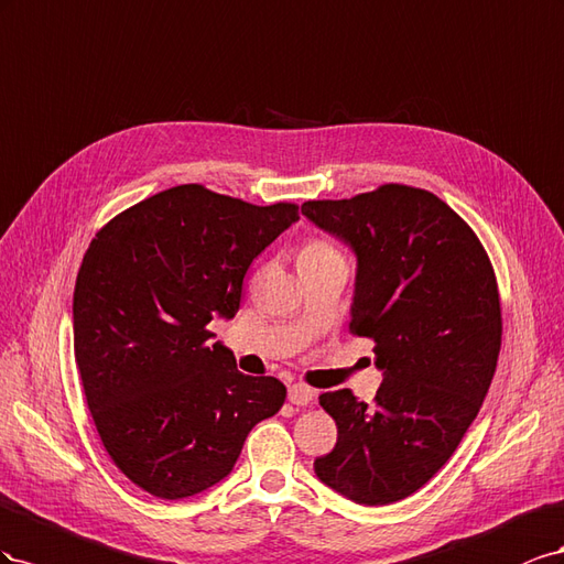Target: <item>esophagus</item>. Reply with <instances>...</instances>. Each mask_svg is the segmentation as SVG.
Returning <instances> with one entry per match:
<instances>
[{"label":"esophagus","mask_w":564,"mask_h":564,"mask_svg":"<svg viewBox=\"0 0 564 564\" xmlns=\"http://www.w3.org/2000/svg\"><path fill=\"white\" fill-rule=\"evenodd\" d=\"M314 397H316V390H312L310 384L304 382H295L288 388V399H291V404L295 406H307Z\"/></svg>","instance_id":"1"}]
</instances>
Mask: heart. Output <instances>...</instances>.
<instances>
[{
    "mask_svg": "<svg viewBox=\"0 0 564 564\" xmlns=\"http://www.w3.org/2000/svg\"><path fill=\"white\" fill-rule=\"evenodd\" d=\"M337 254H340V252H337L330 243H326V240L312 238V240H307V243H304V246L300 248L297 262H300V267H304V264H314V262L330 260V257H337Z\"/></svg>",
    "mask_w": 564,
    "mask_h": 564,
    "instance_id": "1",
    "label": "heart"
}]
</instances>
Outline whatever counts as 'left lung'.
Returning <instances> with one entry per match:
<instances>
[{
  "label": "left lung",
  "mask_w": 564,
  "mask_h": 564,
  "mask_svg": "<svg viewBox=\"0 0 564 564\" xmlns=\"http://www.w3.org/2000/svg\"><path fill=\"white\" fill-rule=\"evenodd\" d=\"M302 215L357 254L349 333L376 343L373 404L351 390L318 397L337 444L316 477L366 506L411 496L454 456L501 351V300L475 231L434 193L384 184Z\"/></svg>",
  "instance_id": "obj_1"
}]
</instances>
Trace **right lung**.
I'll list each match as a JSON object with an SVG mask.
<instances>
[{"mask_svg":"<svg viewBox=\"0 0 564 564\" xmlns=\"http://www.w3.org/2000/svg\"><path fill=\"white\" fill-rule=\"evenodd\" d=\"M297 219L293 203L182 184L89 243L73 295L75 361L108 456L143 491L176 501L210 489L283 406L285 384L240 373L231 349L207 343V324L236 316L248 267Z\"/></svg>","mask_w":564,"mask_h":564,"instance_id":"right-lung-1","label":"right lung"}]
</instances>
